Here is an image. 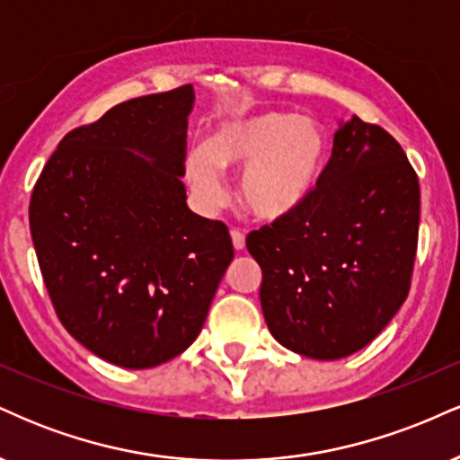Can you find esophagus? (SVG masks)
Listing matches in <instances>:
<instances>
[{
  "instance_id": "1",
  "label": "esophagus",
  "mask_w": 460,
  "mask_h": 460,
  "mask_svg": "<svg viewBox=\"0 0 460 460\" xmlns=\"http://www.w3.org/2000/svg\"><path fill=\"white\" fill-rule=\"evenodd\" d=\"M231 242H234V248L235 251H244L246 248V237L244 234H240V231H231Z\"/></svg>"
}]
</instances>
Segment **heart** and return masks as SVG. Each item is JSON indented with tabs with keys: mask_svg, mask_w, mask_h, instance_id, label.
<instances>
[{
	"mask_svg": "<svg viewBox=\"0 0 460 460\" xmlns=\"http://www.w3.org/2000/svg\"><path fill=\"white\" fill-rule=\"evenodd\" d=\"M331 134L322 120L292 110H257L226 119L203 149L188 153L186 177L203 209L225 203L218 171H242L237 200L260 223H283L303 212L322 186Z\"/></svg>",
	"mask_w": 460,
	"mask_h": 460,
	"instance_id": "heart-1",
	"label": "heart"
}]
</instances>
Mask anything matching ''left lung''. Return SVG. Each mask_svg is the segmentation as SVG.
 <instances>
[{"mask_svg": "<svg viewBox=\"0 0 460 460\" xmlns=\"http://www.w3.org/2000/svg\"><path fill=\"white\" fill-rule=\"evenodd\" d=\"M420 231V181L378 125L340 119L322 186L303 212L252 231L268 329L296 355L366 348L402 307Z\"/></svg>", "mask_w": 460, "mask_h": 460, "instance_id": "left-lung-1", "label": "left lung"}]
</instances>
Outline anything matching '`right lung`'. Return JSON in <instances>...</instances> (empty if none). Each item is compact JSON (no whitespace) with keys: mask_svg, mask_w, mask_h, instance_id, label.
Returning a JSON list of instances; mask_svg holds the SVG:
<instances>
[{"mask_svg":"<svg viewBox=\"0 0 460 460\" xmlns=\"http://www.w3.org/2000/svg\"><path fill=\"white\" fill-rule=\"evenodd\" d=\"M194 88L114 105L68 131L30 200V231L65 329L129 369L181 355L234 260L223 223L186 203Z\"/></svg>","mask_w":460,"mask_h":460,"instance_id":"obj_1","label":"right lung"}]
</instances>
